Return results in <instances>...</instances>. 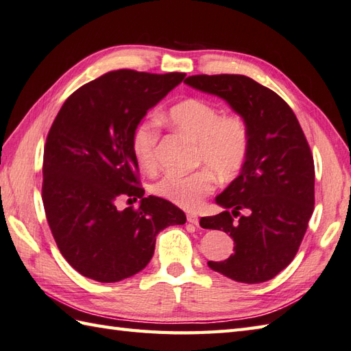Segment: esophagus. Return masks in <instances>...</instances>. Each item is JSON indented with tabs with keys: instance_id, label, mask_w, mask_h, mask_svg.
<instances>
[{
	"instance_id": "34e87169",
	"label": "esophagus",
	"mask_w": 351,
	"mask_h": 351,
	"mask_svg": "<svg viewBox=\"0 0 351 351\" xmlns=\"http://www.w3.org/2000/svg\"><path fill=\"white\" fill-rule=\"evenodd\" d=\"M186 219H188V223H191L192 226H198L199 224V219H198V217L195 215V213H188V215H186Z\"/></svg>"
}]
</instances>
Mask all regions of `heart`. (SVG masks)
I'll return each instance as SVG.
<instances>
[{
    "instance_id": "obj_1",
    "label": "heart",
    "mask_w": 351,
    "mask_h": 351,
    "mask_svg": "<svg viewBox=\"0 0 351 351\" xmlns=\"http://www.w3.org/2000/svg\"><path fill=\"white\" fill-rule=\"evenodd\" d=\"M168 123L197 142L195 165L204 167L192 174L168 173L156 182V195L182 209L192 210L221 182H232L241 174L250 153V127L239 113L221 115L219 107L203 98H186L168 110ZM159 127L152 119L142 121L132 134V152L141 168L157 167Z\"/></svg>"
}]
</instances>
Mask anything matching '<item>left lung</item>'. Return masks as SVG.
<instances>
[{
    "label": "left lung",
    "instance_id": "8db88e82",
    "mask_svg": "<svg viewBox=\"0 0 351 351\" xmlns=\"http://www.w3.org/2000/svg\"><path fill=\"white\" fill-rule=\"evenodd\" d=\"M184 83L226 99L252 138L241 174L217 197L226 210L199 219L234 242V254L207 265L236 282L271 280L295 257L315 204V167L302 125L282 97L250 77L202 74Z\"/></svg>",
    "mask_w": 351,
    "mask_h": 351
}]
</instances>
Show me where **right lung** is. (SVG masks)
<instances>
[{"label":"right lung","instance_id":"add662e5","mask_svg":"<svg viewBox=\"0 0 351 351\" xmlns=\"http://www.w3.org/2000/svg\"><path fill=\"white\" fill-rule=\"evenodd\" d=\"M186 74L110 71L73 92L60 107L44 148L42 202L62 256L82 276L119 282L152 261L156 236L184 224L183 210L145 197L132 134L141 119ZM141 198L138 210L116 209Z\"/></svg>","mask_w":351,"mask_h":351}]
</instances>
